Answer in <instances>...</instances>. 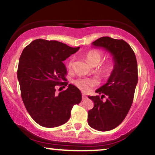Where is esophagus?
Masks as SVG:
<instances>
[{
    "label": "esophagus",
    "mask_w": 155,
    "mask_h": 155,
    "mask_svg": "<svg viewBox=\"0 0 155 155\" xmlns=\"http://www.w3.org/2000/svg\"><path fill=\"white\" fill-rule=\"evenodd\" d=\"M87 98V95L84 93H82V100H85Z\"/></svg>",
    "instance_id": "obj_1"
}]
</instances>
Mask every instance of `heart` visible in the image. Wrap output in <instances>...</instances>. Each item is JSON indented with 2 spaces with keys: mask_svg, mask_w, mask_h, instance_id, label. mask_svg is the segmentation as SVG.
Here are the masks:
<instances>
[{
  "mask_svg": "<svg viewBox=\"0 0 155 155\" xmlns=\"http://www.w3.org/2000/svg\"><path fill=\"white\" fill-rule=\"evenodd\" d=\"M103 58L102 52L98 50H91L88 51L86 54L87 61L89 64L95 66L100 63ZM73 65V60L71 59L68 63V67L71 68ZM114 65L112 62H107L104 65H101L98 69V71L100 75L104 78H107L111 75L113 71ZM75 84L79 87L80 90L84 92H87L90 90L94 85L95 84V81L93 79H86V78H79L74 81Z\"/></svg>",
  "mask_w": 155,
  "mask_h": 155,
  "instance_id": "1",
  "label": "heart"
}]
</instances>
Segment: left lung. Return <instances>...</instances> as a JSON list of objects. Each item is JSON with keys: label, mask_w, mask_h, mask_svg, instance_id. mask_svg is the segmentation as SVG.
I'll return each mask as SVG.
<instances>
[{"label": "left lung", "mask_w": 155, "mask_h": 155, "mask_svg": "<svg viewBox=\"0 0 155 155\" xmlns=\"http://www.w3.org/2000/svg\"><path fill=\"white\" fill-rule=\"evenodd\" d=\"M92 46L109 52L114 68L106 83L95 90L100 95L88 96L94 107L88 111L87 122L97 130H111L122 123L132 105L138 83L136 58L130 46L122 39L101 37Z\"/></svg>", "instance_id": "1"}]
</instances>
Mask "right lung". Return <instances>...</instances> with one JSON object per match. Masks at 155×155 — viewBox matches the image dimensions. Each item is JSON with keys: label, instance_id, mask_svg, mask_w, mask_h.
Masks as SVG:
<instances>
[{"label": "right lung", "instance_id": "1", "mask_svg": "<svg viewBox=\"0 0 155 155\" xmlns=\"http://www.w3.org/2000/svg\"><path fill=\"white\" fill-rule=\"evenodd\" d=\"M79 47L44 39H36L25 48L19 60L17 79L27 111L36 123L55 127L67 122L75 104L81 102V92L69 84L56 93L55 86H67V69L63 63Z\"/></svg>", "mask_w": 155, "mask_h": 155}]
</instances>
